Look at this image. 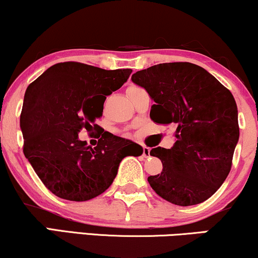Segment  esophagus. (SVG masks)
<instances>
[{"instance_id":"34e87169","label":"esophagus","mask_w":258,"mask_h":258,"mask_svg":"<svg viewBox=\"0 0 258 258\" xmlns=\"http://www.w3.org/2000/svg\"><path fill=\"white\" fill-rule=\"evenodd\" d=\"M150 151H151V150H150L148 146H143V156H144L145 158L150 157Z\"/></svg>"}]
</instances>
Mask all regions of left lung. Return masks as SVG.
Segmentation results:
<instances>
[{"label": "left lung", "instance_id": "obj_1", "mask_svg": "<svg viewBox=\"0 0 258 258\" xmlns=\"http://www.w3.org/2000/svg\"><path fill=\"white\" fill-rule=\"evenodd\" d=\"M132 82L155 102L150 116L171 123L170 149H152L161 174L148 181L159 197L178 206L198 205L219 189L231 170L239 139L234 97L213 75L191 63H163L137 71Z\"/></svg>", "mask_w": 258, "mask_h": 258}]
</instances>
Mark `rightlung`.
<instances>
[{
    "instance_id": "1",
    "label": "right lung",
    "mask_w": 258,
    "mask_h": 258,
    "mask_svg": "<svg viewBox=\"0 0 258 258\" xmlns=\"http://www.w3.org/2000/svg\"><path fill=\"white\" fill-rule=\"evenodd\" d=\"M131 73L67 61L52 65L26 89L20 116L25 157L58 198H96L113 183L123 158L143 153L140 145L109 132L95 148L78 139L82 128L102 116L106 96Z\"/></svg>"
}]
</instances>
